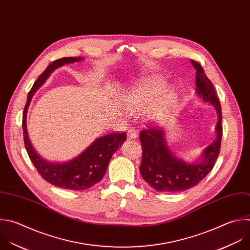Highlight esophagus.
Returning <instances> with one entry per match:
<instances>
[{
    "mask_svg": "<svg viewBox=\"0 0 250 250\" xmlns=\"http://www.w3.org/2000/svg\"><path fill=\"white\" fill-rule=\"evenodd\" d=\"M126 135H127V138L128 139H134L137 137V131L135 128L133 127H129L126 131Z\"/></svg>",
    "mask_w": 250,
    "mask_h": 250,
    "instance_id": "34e87169",
    "label": "esophagus"
}]
</instances>
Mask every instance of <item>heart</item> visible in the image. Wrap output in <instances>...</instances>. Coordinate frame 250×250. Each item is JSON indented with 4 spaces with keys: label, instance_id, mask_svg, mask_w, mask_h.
<instances>
[{
    "label": "heart",
    "instance_id": "b5f03b06",
    "mask_svg": "<svg viewBox=\"0 0 250 250\" xmlns=\"http://www.w3.org/2000/svg\"><path fill=\"white\" fill-rule=\"evenodd\" d=\"M164 86L162 79L156 76H150L141 81L138 85L133 87L125 98V106L131 112H138L148 108V118L152 121H160L167 117L172 108L171 94L152 103L156 96L160 93Z\"/></svg>",
    "mask_w": 250,
    "mask_h": 250
}]
</instances>
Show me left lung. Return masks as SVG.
<instances>
[{
	"label": "left lung",
	"mask_w": 250,
	"mask_h": 250,
	"mask_svg": "<svg viewBox=\"0 0 250 250\" xmlns=\"http://www.w3.org/2000/svg\"><path fill=\"white\" fill-rule=\"evenodd\" d=\"M196 69V94L213 105L218 113L216 139L204 149L201 161L187 163L170 150L165 140V131L148 127L140 131L142 160L139 167L144 181L154 189L163 192H178L189 189L199 184L213 169L220 154L223 135L222 109L211 80L201 64L191 60Z\"/></svg>",
	"instance_id": "obj_1"
}]
</instances>
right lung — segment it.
Here are the masks:
<instances>
[{
	"label": "right lung",
	"instance_id": "obj_1",
	"mask_svg": "<svg viewBox=\"0 0 250 250\" xmlns=\"http://www.w3.org/2000/svg\"><path fill=\"white\" fill-rule=\"evenodd\" d=\"M82 60L81 57H67L51 62L44 72L39 75L29 91L22 117L24 145L34 167L37 169L40 176L49 184L57 188L71 190H85L103 179L113 154L125 141L126 134L125 132H114L99 137L74 159L63 163H52L40 157L32 147L26 128V114L35 91L46 81L54 69L64 63L75 62Z\"/></svg>",
	"mask_w": 250,
	"mask_h": 250
}]
</instances>
